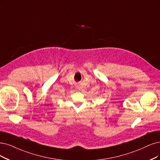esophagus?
<instances>
[{"label":"esophagus","mask_w":160,"mask_h":160,"mask_svg":"<svg viewBox=\"0 0 160 160\" xmlns=\"http://www.w3.org/2000/svg\"><path fill=\"white\" fill-rule=\"evenodd\" d=\"M76 88H77V89L80 90H82V86H81V84H78V85H77V87H76Z\"/></svg>","instance_id":"34e87169"}]
</instances>
